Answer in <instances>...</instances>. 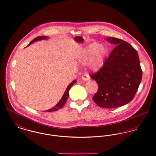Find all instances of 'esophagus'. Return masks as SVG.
<instances>
[{
    "instance_id": "obj_1",
    "label": "esophagus",
    "mask_w": 156,
    "mask_h": 156,
    "mask_svg": "<svg viewBox=\"0 0 156 156\" xmlns=\"http://www.w3.org/2000/svg\"><path fill=\"white\" fill-rule=\"evenodd\" d=\"M82 79L84 81H87L90 80V76L88 74H83L82 77Z\"/></svg>"
}]
</instances>
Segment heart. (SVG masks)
Wrapping results in <instances>:
<instances>
[{"label": "heart", "mask_w": 156, "mask_h": 156, "mask_svg": "<svg viewBox=\"0 0 156 156\" xmlns=\"http://www.w3.org/2000/svg\"><path fill=\"white\" fill-rule=\"evenodd\" d=\"M107 54L105 45L94 42L86 46L78 58L82 64H87L91 70L98 71L103 66Z\"/></svg>", "instance_id": "obj_1"}]
</instances>
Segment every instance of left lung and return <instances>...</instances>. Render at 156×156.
Instances as JSON below:
<instances>
[{
	"label": "left lung",
	"mask_w": 156,
	"mask_h": 156,
	"mask_svg": "<svg viewBox=\"0 0 156 156\" xmlns=\"http://www.w3.org/2000/svg\"><path fill=\"white\" fill-rule=\"evenodd\" d=\"M106 40L115 47L103 67L90 75L98 86L93 100L101 107L115 108L127 104L134 98L142 79V70L138 53L130 44L113 37Z\"/></svg>",
	"instance_id": "1"
}]
</instances>
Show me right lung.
Wrapping results in <instances>:
<instances>
[{
    "instance_id": "add662e5",
    "label": "right lung",
    "mask_w": 156,
    "mask_h": 156,
    "mask_svg": "<svg viewBox=\"0 0 156 156\" xmlns=\"http://www.w3.org/2000/svg\"><path fill=\"white\" fill-rule=\"evenodd\" d=\"M48 38L47 36H38L36 38H34L33 39V41H32L31 42L28 44V46L30 45L32 43H33V42L34 41H40V40H43V39H46ZM76 80H74L73 82L72 83H70V84L68 86V87H67L66 91L63 94V96H62V98H61V100L58 101V104L55 106V107H53V108H50L49 110H46L47 112H53V111H58V110L60 109L61 108H62L63 106L65 105V104L66 103V101L67 100V98H69V90L74 85V83H76Z\"/></svg>"
}]
</instances>
